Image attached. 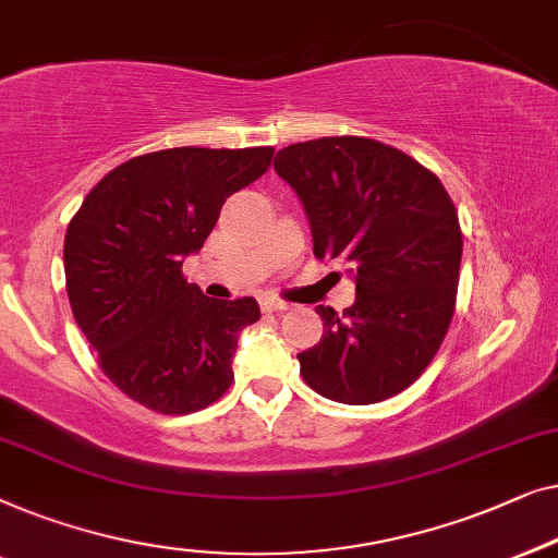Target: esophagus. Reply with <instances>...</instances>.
<instances>
[{
    "mask_svg": "<svg viewBox=\"0 0 558 558\" xmlns=\"http://www.w3.org/2000/svg\"><path fill=\"white\" fill-rule=\"evenodd\" d=\"M260 308H263V313H278V311H286L288 303L278 301V298H263Z\"/></svg>",
    "mask_w": 558,
    "mask_h": 558,
    "instance_id": "34e87169",
    "label": "esophagus"
}]
</instances>
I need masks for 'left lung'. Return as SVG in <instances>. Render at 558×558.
<instances>
[{"instance_id": "left-lung-1", "label": "left lung", "mask_w": 558, "mask_h": 558, "mask_svg": "<svg viewBox=\"0 0 558 558\" xmlns=\"http://www.w3.org/2000/svg\"><path fill=\"white\" fill-rule=\"evenodd\" d=\"M276 171L311 219L313 255L341 260L356 301L339 316L320 305L324 336L298 354L320 397L374 404L422 376L442 347L458 301L462 230L435 171L366 136L290 144Z\"/></svg>"}]
</instances>
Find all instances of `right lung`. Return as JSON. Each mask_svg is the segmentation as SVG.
Segmentation results:
<instances>
[{
    "label": "right lung",
    "instance_id": "obj_1",
    "mask_svg": "<svg viewBox=\"0 0 558 558\" xmlns=\"http://www.w3.org/2000/svg\"><path fill=\"white\" fill-rule=\"evenodd\" d=\"M272 146H179L133 156L88 192L65 232L70 308L98 366L159 414L215 404L234 379L238 336L255 298L215 301L186 282L227 197L268 171Z\"/></svg>",
    "mask_w": 558,
    "mask_h": 558
}]
</instances>
